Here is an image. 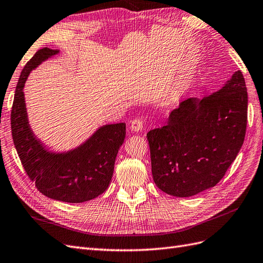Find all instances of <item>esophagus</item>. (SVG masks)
<instances>
[{
    "label": "esophagus",
    "instance_id": "esophagus-1",
    "mask_svg": "<svg viewBox=\"0 0 263 263\" xmlns=\"http://www.w3.org/2000/svg\"><path fill=\"white\" fill-rule=\"evenodd\" d=\"M143 127H144L143 120L139 119V118H135V119L132 120L129 128H130L132 132H139V130L143 129Z\"/></svg>",
    "mask_w": 263,
    "mask_h": 263
}]
</instances>
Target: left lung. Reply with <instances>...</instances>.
I'll list each match as a JSON object with an SVG mask.
<instances>
[{"mask_svg": "<svg viewBox=\"0 0 263 263\" xmlns=\"http://www.w3.org/2000/svg\"><path fill=\"white\" fill-rule=\"evenodd\" d=\"M247 112L240 70L211 95L184 99L164 127L147 134L156 186L180 198L215 187L243 144Z\"/></svg>", "mask_w": 263, "mask_h": 263, "instance_id": "obj_1", "label": "left lung"}]
</instances>
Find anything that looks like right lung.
<instances>
[{"label":"right lung","mask_w":263,"mask_h":263,"mask_svg":"<svg viewBox=\"0 0 263 263\" xmlns=\"http://www.w3.org/2000/svg\"><path fill=\"white\" fill-rule=\"evenodd\" d=\"M59 53V49L42 48L23 68L11 112L12 136L21 162L40 193L54 200L81 203L108 188L126 124L101 126L83 144L63 153L49 151L35 136L28 123L23 88L32 70Z\"/></svg>","instance_id":"1"}]
</instances>
